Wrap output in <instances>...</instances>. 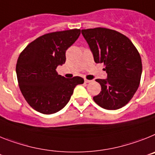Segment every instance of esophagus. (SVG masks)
Masks as SVG:
<instances>
[{
    "mask_svg": "<svg viewBox=\"0 0 155 155\" xmlns=\"http://www.w3.org/2000/svg\"><path fill=\"white\" fill-rule=\"evenodd\" d=\"M84 81H85V83H91V80H89V79H84Z\"/></svg>",
    "mask_w": 155,
    "mask_h": 155,
    "instance_id": "obj_1",
    "label": "esophagus"
}]
</instances>
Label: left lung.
Masks as SVG:
<instances>
[{
    "label": "left lung",
    "instance_id": "obj_1",
    "mask_svg": "<svg viewBox=\"0 0 155 155\" xmlns=\"http://www.w3.org/2000/svg\"><path fill=\"white\" fill-rule=\"evenodd\" d=\"M96 63H104L107 79H97L101 91L95 103L107 110H117L130 101L139 87L142 74L140 54L131 40L106 28L82 29Z\"/></svg>",
    "mask_w": 155,
    "mask_h": 155
}]
</instances>
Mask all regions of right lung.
Instances as JSON below:
<instances>
[{
	"instance_id": "add662e5",
	"label": "right lung",
	"mask_w": 155,
	"mask_h": 155,
	"mask_svg": "<svg viewBox=\"0 0 155 155\" xmlns=\"http://www.w3.org/2000/svg\"><path fill=\"white\" fill-rule=\"evenodd\" d=\"M80 35V29L48 33L31 42L20 54L16 74L20 91L33 109L44 115L61 110L69 101L76 85L84 79H67L56 72L64 64L65 52Z\"/></svg>"
}]
</instances>
